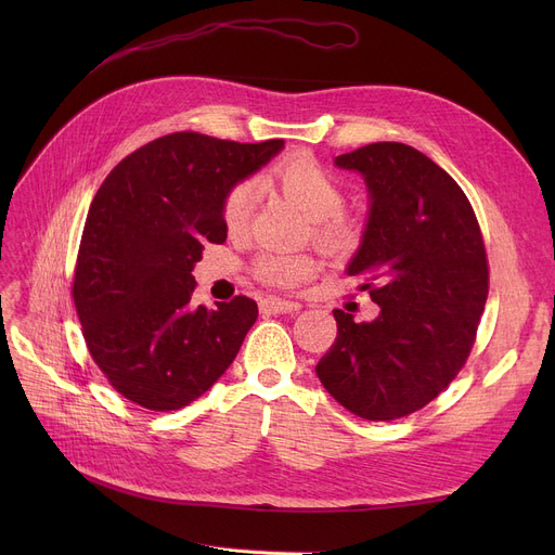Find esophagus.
<instances>
[{
    "label": "esophagus",
    "mask_w": 555,
    "mask_h": 555,
    "mask_svg": "<svg viewBox=\"0 0 555 555\" xmlns=\"http://www.w3.org/2000/svg\"><path fill=\"white\" fill-rule=\"evenodd\" d=\"M301 304L297 301H285V299H279V297H266L260 301V310L262 312H270V314H283V312H295L299 310Z\"/></svg>",
    "instance_id": "esophagus-1"
}]
</instances>
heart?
Wrapping results in <instances>:
<instances>
[{
    "label": "heart",
    "instance_id": "b5f03b06",
    "mask_svg": "<svg viewBox=\"0 0 555 555\" xmlns=\"http://www.w3.org/2000/svg\"><path fill=\"white\" fill-rule=\"evenodd\" d=\"M268 182L276 184L285 197L310 218L312 238L331 254H346L358 247L362 236L360 220L344 211V186L337 175L310 155H289L270 172ZM258 202V189L251 180L233 184L222 199V218L231 233L249 227ZM317 272V258L310 254L266 251L254 262L258 281L276 287H295Z\"/></svg>",
    "mask_w": 555,
    "mask_h": 555
}]
</instances>
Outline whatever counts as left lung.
Returning a JSON list of instances; mask_svg holds the SVG:
<instances>
[{
	"mask_svg": "<svg viewBox=\"0 0 555 555\" xmlns=\"http://www.w3.org/2000/svg\"><path fill=\"white\" fill-rule=\"evenodd\" d=\"M369 189V222L348 274L362 276L373 322L333 310L335 344L314 366L324 389L366 421L431 402L468 360L488 297V258L470 199L427 155L377 141L335 157Z\"/></svg>",
	"mask_w": 555,
	"mask_h": 555,
	"instance_id": "left-lung-1",
	"label": "left lung"
}]
</instances>
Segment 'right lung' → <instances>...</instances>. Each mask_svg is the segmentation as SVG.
Here are the masks:
<instances>
[{"label":"right lung","instance_id":"1","mask_svg":"<svg viewBox=\"0 0 555 555\" xmlns=\"http://www.w3.org/2000/svg\"><path fill=\"white\" fill-rule=\"evenodd\" d=\"M283 149L172 132L112 168L87 214L72 297L107 383L151 412L186 406L238 356L258 308L191 301L204 245L224 243L222 199Z\"/></svg>","mask_w":555,"mask_h":555}]
</instances>
